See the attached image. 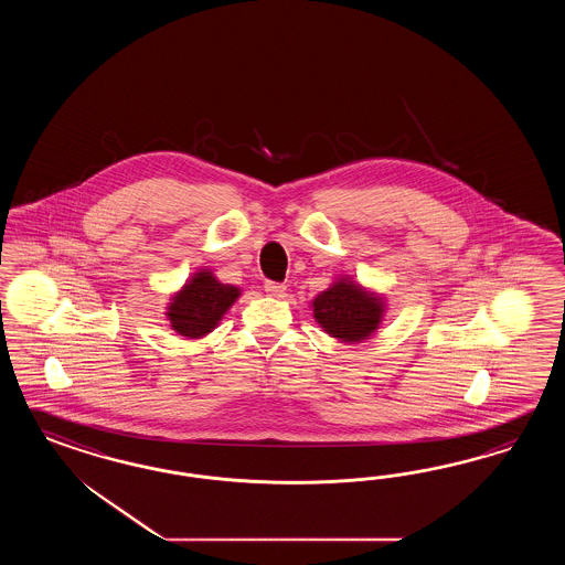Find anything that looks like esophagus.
I'll use <instances>...</instances> for the list:
<instances>
[{
	"mask_svg": "<svg viewBox=\"0 0 565 565\" xmlns=\"http://www.w3.org/2000/svg\"><path fill=\"white\" fill-rule=\"evenodd\" d=\"M265 291L274 298H281L286 294V286L284 284H277V281H265Z\"/></svg>",
	"mask_w": 565,
	"mask_h": 565,
	"instance_id": "34e87169",
	"label": "esophagus"
}]
</instances>
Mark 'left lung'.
I'll list each match as a JSON object with an SVG mask.
<instances>
[{
	"instance_id": "left-lung-1",
	"label": "left lung",
	"mask_w": 565,
	"mask_h": 565,
	"mask_svg": "<svg viewBox=\"0 0 565 565\" xmlns=\"http://www.w3.org/2000/svg\"><path fill=\"white\" fill-rule=\"evenodd\" d=\"M383 307V298L350 279L335 281L312 300L317 323L342 342L366 340L381 323Z\"/></svg>"
}]
</instances>
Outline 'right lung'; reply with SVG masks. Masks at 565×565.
Returning a JSON list of instances; mask_svg holds the SVG:
<instances>
[{
	"instance_id": "obj_1",
	"label": "right lung",
	"mask_w": 565,
	"mask_h": 565,
	"mask_svg": "<svg viewBox=\"0 0 565 565\" xmlns=\"http://www.w3.org/2000/svg\"><path fill=\"white\" fill-rule=\"evenodd\" d=\"M238 296L239 288L217 281L211 271H199L171 298L168 308L171 329L190 340L203 338L217 327Z\"/></svg>"
}]
</instances>
